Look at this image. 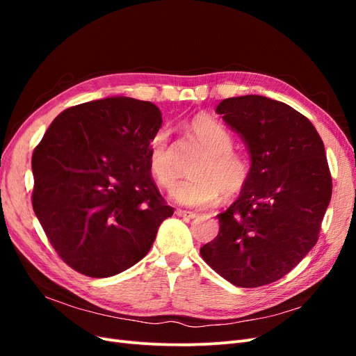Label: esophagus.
I'll return each mask as SVG.
<instances>
[{
  "instance_id": "esophagus-1",
  "label": "esophagus",
  "mask_w": 356,
  "mask_h": 356,
  "mask_svg": "<svg viewBox=\"0 0 356 356\" xmlns=\"http://www.w3.org/2000/svg\"><path fill=\"white\" fill-rule=\"evenodd\" d=\"M177 215L181 218H186V220H191L196 217V212H191V211H184V209H177Z\"/></svg>"
}]
</instances>
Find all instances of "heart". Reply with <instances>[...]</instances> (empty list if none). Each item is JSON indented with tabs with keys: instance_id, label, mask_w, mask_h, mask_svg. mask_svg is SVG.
<instances>
[{
	"instance_id": "b5f03b06",
	"label": "heart",
	"mask_w": 356,
	"mask_h": 356,
	"mask_svg": "<svg viewBox=\"0 0 356 356\" xmlns=\"http://www.w3.org/2000/svg\"><path fill=\"white\" fill-rule=\"evenodd\" d=\"M190 132L203 147V153L193 165L195 177L181 182L172 196L186 207H208L217 202L221 191L232 197L245 187L251 174L248 157L233 148V135L209 115H196L188 124ZM148 163L161 187L170 188L178 179V168L172 149L169 131L154 132L148 143Z\"/></svg>"
}]
</instances>
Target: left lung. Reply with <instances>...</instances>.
Listing matches in <instances>:
<instances>
[{"label": "left lung", "instance_id": "1", "mask_svg": "<svg viewBox=\"0 0 356 356\" xmlns=\"http://www.w3.org/2000/svg\"><path fill=\"white\" fill-rule=\"evenodd\" d=\"M215 111L250 149L251 174L200 255L233 285L263 286L318 242L332 193L324 143L309 118L266 96L224 99Z\"/></svg>", "mask_w": 356, "mask_h": 356}]
</instances>
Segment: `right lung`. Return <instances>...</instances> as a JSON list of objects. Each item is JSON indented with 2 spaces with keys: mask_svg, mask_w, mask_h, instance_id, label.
I'll list each match as a JSON object with an SVG mask.
<instances>
[{
  "mask_svg": "<svg viewBox=\"0 0 356 356\" xmlns=\"http://www.w3.org/2000/svg\"><path fill=\"white\" fill-rule=\"evenodd\" d=\"M161 113L124 96L62 111L32 154V208L63 263L90 277L132 267L174 213L148 163Z\"/></svg>",
  "mask_w": 356,
  "mask_h": 356,
  "instance_id": "right-lung-1",
  "label": "right lung"
}]
</instances>
